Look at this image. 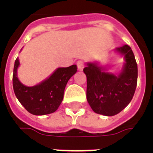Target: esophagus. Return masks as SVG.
<instances>
[{"instance_id": "obj_1", "label": "esophagus", "mask_w": 153, "mask_h": 153, "mask_svg": "<svg viewBox=\"0 0 153 153\" xmlns=\"http://www.w3.org/2000/svg\"><path fill=\"white\" fill-rule=\"evenodd\" d=\"M76 65L79 70H83V69L84 68V64L82 60H78L76 62Z\"/></svg>"}]
</instances>
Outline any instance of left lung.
<instances>
[{"mask_svg":"<svg viewBox=\"0 0 153 153\" xmlns=\"http://www.w3.org/2000/svg\"><path fill=\"white\" fill-rule=\"evenodd\" d=\"M125 56V63L119 74L105 72L95 63H88L83 72L87 77V100L94 112L112 116L131 102L138 80V65L128 45L116 48Z\"/></svg>","mask_w":153,"mask_h":153,"instance_id":"obj_1","label":"left lung"}]
</instances>
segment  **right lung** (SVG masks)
<instances>
[{
  "instance_id": "1",
  "label": "right lung",
  "mask_w": 153,
  "mask_h": 153,
  "mask_svg": "<svg viewBox=\"0 0 153 153\" xmlns=\"http://www.w3.org/2000/svg\"><path fill=\"white\" fill-rule=\"evenodd\" d=\"M19 61L17 58L14 66L13 88L19 102L33 115H42L55 112L63 100L68 81L76 73V65L58 68L48 79L33 87L25 86L19 80Z\"/></svg>"
}]
</instances>
